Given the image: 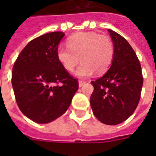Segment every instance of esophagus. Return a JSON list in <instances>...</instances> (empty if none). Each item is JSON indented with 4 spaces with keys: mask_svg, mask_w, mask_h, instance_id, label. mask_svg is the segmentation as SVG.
<instances>
[{
    "mask_svg": "<svg viewBox=\"0 0 156 156\" xmlns=\"http://www.w3.org/2000/svg\"><path fill=\"white\" fill-rule=\"evenodd\" d=\"M84 84H85V82H84V81H78V87H83Z\"/></svg>",
    "mask_w": 156,
    "mask_h": 156,
    "instance_id": "34e87169",
    "label": "esophagus"
}]
</instances>
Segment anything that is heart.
<instances>
[{
  "mask_svg": "<svg viewBox=\"0 0 156 156\" xmlns=\"http://www.w3.org/2000/svg\"><path fill=\"white\" fill-rule=\"evenodd\" d=\"M68 47L60 45L56 49V58L66 70L71 71L78 64L83 63L74 71L78 78H87L96 71L103 73L109 68L114 55V46L106 35L94 32H81L67 40Z\"/></svg>",
  "mask_w": 156,
  "mask_h": 156,
  "instance_id": "1",
  "label": "heart"
}]
</instances>
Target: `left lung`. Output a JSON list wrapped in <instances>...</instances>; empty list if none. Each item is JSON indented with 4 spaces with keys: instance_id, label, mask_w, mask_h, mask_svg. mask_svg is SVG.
I'll return each mask as SVG.
<instances>
[{
    "instance_id": "1",
    "label": "left lung",
    "mask_w": 156,
    "mask_h": 156,
    "mask_svg": "<svg viewBox=\"0 0 156 156\" xmlns=\"http://www.w3.org/2000/svg\"><path fill=\"white\" fill-rule=\"evenodd\" d=\"M114 46L110 68L102 77L90 83L94 91L90 107L102 123L115 126L133 113L140 100L143 78L140 62L128 41L108 30Z\"/></svg>"
}]
</instances>
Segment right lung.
Listing matches in <instances>:
<instances>
[{"label":"right lung","instance_id":"1","mask_svg":"<svg viewBox=\"0 0 156 156\" xmlns=\"http://www.w3.org/2000/svg\"><path fill=\"white\" fill-rule=\"evenodd\" d=\"M64 35L55 31L35 38L23 48L13 66L12 86L16 102L21 112L36 123H49L62 116L78 89L77 79L56 58Z\"/></svg>","mask_w":156,"mask_h":156}]
</instances>
